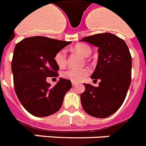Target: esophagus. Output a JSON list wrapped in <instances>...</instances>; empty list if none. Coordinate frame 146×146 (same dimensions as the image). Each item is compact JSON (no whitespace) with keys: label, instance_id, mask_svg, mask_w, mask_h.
<instances>
[{"label":"esophagus","instance_id":"esophagus-1","mask_svg":"<svg viewBox=\"0 0 146 146\" xmlns=\"http://www.w3.org/2000/svg\"><path fill=\"white\" fill-rule=\"evenodd\" d=\"M72 86H73V87H74V86H76L77 85V83H75V82H72Z\"/></svg>","mask_w":146,"mask_h":146}]
</instances>
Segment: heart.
Instances as JSON below:
<instances>
[{
    "instance_id": "1",
    "label": "heart",
    "mask_w": 146,
    "mask_h": 146,
    "mask_svg": "<svg viewBox=\"0 0 146 146\" xmlns=\"http://www.w3.org/2000/svg\"><path fill=\"white\" fill-rule=\"evenodd\" d=\"M74 50L83 55L84 56H89L91 54L92 50L88 45L84 44H78L74 46ZM54 61L59 68H63L67 63V53L65 49H62L54 56ZM90 70L88 68H69L62 73L63 78L72 80V82H80L90 74Z\"/></svg>"
}]
</instances>
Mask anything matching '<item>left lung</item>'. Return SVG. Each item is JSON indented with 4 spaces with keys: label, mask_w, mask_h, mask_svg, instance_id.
Instances as JSON below:
<instances>
[{
    "label": "left lung",
    "mask_w": 146,
    "mask_h": 146,
    "mask_svg": "<svg viewBox=\"0 0 146 146\" xmlns=\"http://www.w3.org/2000/svg\"><path fill=\"white\" fill-rule=\"evenodd\" d=\"M81 41L98 47V62L91 78L100 80L99 87L84 84L81 105L88 115L107 117L116 112L125 100L131 82L132 57L125 41L113 34H96Z\"/></svg>",
    "instance_id": "1"
}]
</instances>
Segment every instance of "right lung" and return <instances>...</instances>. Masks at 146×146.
I'll list each match as a JSON object with an SVG mask.
<instances>
[{"label": "right lung", "mask_w": 146, "mask_h": 146, "mask_svg": "<svg viewBox=\"0 0 146 146\" xmlns=\"http://www.w3.org/2000/svg\"><path fill=\"white\" fill-rule=\"evenodd\" d=\"M71 43L35 36L15 46L11 63L14 89L21 104L34 116L46 117L58 111L72 88L67 79L60 78L53 87L46 80L47 77H58L54 56Z\"/></svg>", "instance_id": "obj_1"}]
</instances>
